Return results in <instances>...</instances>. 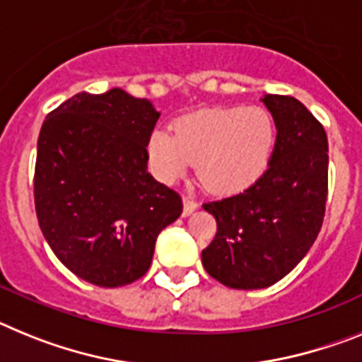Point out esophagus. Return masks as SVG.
I'll list each match as a JSON object with an SVG mask.
<instances>
[{"label": "esophagus", "mask_w": 362, "mask_h": 362, "mask_svg": "<svg viewBox=\"0 0 362 362\" xmlns=\"http://www.w3.org/2000/svg\"><path fill=\"white\" fill-rule=\"evenodd\" d=\"M197 207H199L197 200L191 199V197H184V216H189L191 213L197 211Z\"/></svg>", "instance_id": "obj_1"}]
</instances>
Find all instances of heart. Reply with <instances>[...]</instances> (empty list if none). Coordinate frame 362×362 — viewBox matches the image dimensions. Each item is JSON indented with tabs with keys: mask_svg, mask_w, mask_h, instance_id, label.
I'll return each mask as SVG.
<instances>
[{
	"mask_svg": "<svg viewBox=\"0 0 362 362\" xmlns=\"http://www.w3.org/2000/svg\"><path fill=\"white\" fill-rule=\"evenodd\" d=\"M275 146V122L260 105L220 107L187 115L175 129L151 134L149 165L162 182H177L197 162L216 193L246 189L266 169Z\"/></svg>",
	"mask_w": 362,
	"mask_h": 362,
	"instance_id": "obj_1",
	"label": "heart"
}]
</instances>
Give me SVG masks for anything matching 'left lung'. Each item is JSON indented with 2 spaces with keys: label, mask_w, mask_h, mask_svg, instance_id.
<instances>
[{
  "label": "left lung",
  "mask_w": 362,
  "mask_h": 362,
  "mask_svg": "<svg viewBox=\"0 0 362 362\" xmlns=\"http://www.w3.org/2000/svg\"><path fill=\"white\" fill-rule=\"evenodd\" d=\"M275 147L262 177L222 200L204 204L216 235L202 251L206 272L235 290H262L286 276L313 246L328 194V138L291 96L264 94Z\"/></svg>",
  "instance_id": "8db88e82"
}]
</instances>
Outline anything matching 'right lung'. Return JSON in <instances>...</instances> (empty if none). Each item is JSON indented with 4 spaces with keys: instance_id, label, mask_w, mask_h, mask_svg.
Masks as SVG:
<instances>
[{
    "instance_id": "obj_1",
    "label": "right lung",
    "mask_w": 362,
    "mask_h": 362,
    "mask_svg": "<svg viewBox=\"0 0 362 362\" xmlns=\"http://www.w3.org/2000/svg\"><path fill=\"white\" fill-rule=\"evenodd\" d=\"M160 112L124 89L78 93L45 118L34 202L50 250L83 281L118 288L146 275L160 231L182 215L178 193L147 171Z\"/></svg>"
}]
</instances>
